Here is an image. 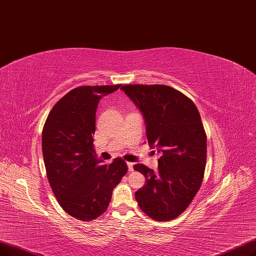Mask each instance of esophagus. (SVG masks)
Listing matches in <instances>:
<instances>
[{
	"label": "esophagus",
	"instance_id": "obj_1",
	"mask_svg": "<svg viewBox=\"0 0 256 256\" xmlns=\"http://www.w3.org/2000/svg\"><path fill=\"white\" fill-rule=\"evenodd\" d=\"M133 164H133V162H127V166H128V171L129 172H132L133 171Z\"/></svg>",
	"mask_w": 256,
	"mask_h": 256
}]
</instances>
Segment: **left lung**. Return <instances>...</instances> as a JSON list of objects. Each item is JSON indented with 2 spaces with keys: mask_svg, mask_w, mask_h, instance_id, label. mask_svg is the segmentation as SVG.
Instances as JSON below:
<instances>
[{
  "mask_svg": "<svg viewBox=\"0 0 256 256\" xmlns=\"http://www.w3.org/2000/svg\"><path fill=\"white\" fill-rule=\"evenodd\" d=\"M142 112L148 144L160 153L158 170H134L146 184L136 192L140 210L156 221L184 212L199 190L206 164V134L196 105L166 85H124L120 88Z\"/></svg>",
  "mask_w": 256,
  "mask_h": 256,
  "instance_id": "8db88e82",
  "label": "left lung"
}]
</instances>
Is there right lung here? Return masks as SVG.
I'll list each match as a JSON object with an SVG mask.
<instances>
[{
    "label": "right lung",
    "mask_w": 256,
    "mask_h": 256,
    "mask_svg": "<svg viewBox=\"0 0 256 256\" xmlns=\"http://www.w3.org/2000/svg\"><path fill=\"white\" fill-rule=\"evenodd\" d=\"M120 86L72 90L54 105L44 126L46 177L62 210L81 221L104 214L114 188L127 173V164L120 158H114L110 164L96 158L92 138L99 101Z\"/></svg>",
    "instance_id": "right-lung-1"
}]
</instances>
